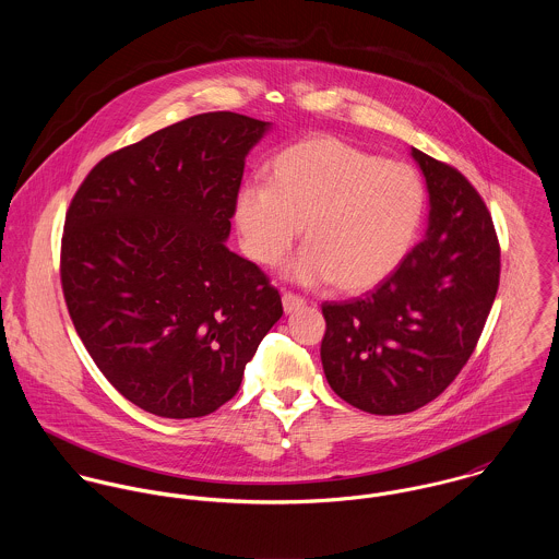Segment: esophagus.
Masks as SVG:
<instances>
[{
    "label": "esophagus",
    "instance_id": "esophagus-1",
    "mask_svg": "<svg viewBox=\"0 0 559 559\" xmlns=\"http://www.w3.org/2000/svg\"><path fill=\"white\" fill-rule=\"evenodd\" d=\"M282 304H284V310L290 314V312L304 308V306H306V299H304L301 295H295V293H284V295H282Z\"/></svg>",
    "mask_w": 559,
    "mask_h": 559
}]
</instances>
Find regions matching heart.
Returning a JSON list of instances; mask_svg holds the SVG:
<instances>
[{"label":"heart","mask_w":559,"mask_h":559,"mask_svg":"<svg viewBox=\"0 0 559 559\" xmlns=\"http://www.w3.org/2000/svg\"><path fill=\"white\" fill-rule=\"evenodd\" d=\"M419 174L333 135L301 140L269 163L266 185H245L235 219L247 255L280 264L301 233L308 247L290 266L304 284L359 293L390 277L424 217Z\"/></svg>","instance_id":"b5f03b06"}]
</instances>
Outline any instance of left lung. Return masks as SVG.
Wrapping results in <instances>:
<instances>
[{"instance_id":"obj_1","label":"left lung","mask_w":559,"mask_h":559,"mask_svg":"<svg viewBox=\"0 0 559 559\" xmlns=\"http://www.w3.org/2000/svg\"><path fill=\"white\" fill-rule=\"evenodd\" d=\"M430 195L428 230L366 297L322 304L320 359L331 390L374 415L417 411L445 392L476 350L501 249L476 187L413 148Z\"/></svg>"}]
</instances>
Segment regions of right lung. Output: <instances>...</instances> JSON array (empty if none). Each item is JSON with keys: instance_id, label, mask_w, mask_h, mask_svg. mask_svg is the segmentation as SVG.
<instances>
[{"instance_id": "add662e5", "label": "right lung", "mask_w": 559, "mask_h": 559, "mask_svg": "<svg viewBox=\"0 0 559 559\" xmlns=\"http://www.w3.org/2000/svg\"><path fill=\"white\" fill-rule=\"evenodd\" d=\"M266 122L209 111L98 160L71 200L60 280L81 342L140 408L187 419L239 392L284 314L264 271L224 240Z\"/></svg>"}]
</instances>
